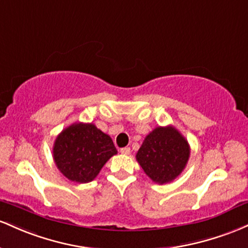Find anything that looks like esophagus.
<instances>
[{
    "label": "esophagus",
    "mask_w": 248,
    "mask_h": 248,
    "mask_svg": "<svg viewBox=\"0 0 248 248\" xmlns=\"http://www.w3.org/2000/svg\"><path fill=\"white\" fill-rule=\"evenodd\" d=\"M130 152H131V150H130V147H123V149H121V154L122 155H130Z\"/></svg>",
    "instance_id": "esophagus-1"
}]
</instances>
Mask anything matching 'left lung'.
Listing matches in <instances>:
<instances>
[{
    "label": "left lung",
    "mask_w": 248,
    "mask_h": 248,
    "mask_svg": "<svg viewBox=\"0 0 248 248\" xmlns=\"http://www.w3.org/2000/svg\"><path fill=\"white\" fill-rule=\"evenodd\" d=\"M190 158L187 140L173 126H158L144 139L136 159L147 177L166 184L179 176Z\"/></svg>",
    "instance_id": "obj_1"
}]
</instances>
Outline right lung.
<instances>
[{"label":"right lung","mask_w":248,"mask_h":248,"mask_svg":"<svg viewBox=\"0 0 248 248\" xmlns=\"http://www.w3.org/2000/svg\"><path fill=\"white\" fill-rule=\"evenodd\" d=\"M117 154L109 135L91 123H74L55 140L52 155L57 169L71 182H93L103 166Z\"/></svg>","instance_id":"add662e5"}]
</instances>
